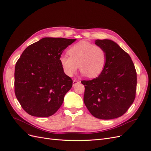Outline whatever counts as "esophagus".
Masks as SVG:
<instances>
[{"label": "esophagus", "instance_id": "34e87169", "mask_svg": "<svg viewBox=\"0 0 151 151\" xmlns=\"http://www.w3.org/2000/svg\"><path fill=\"white\" fill-rule=\"evenodd\" d=\"M78 83H80V81H78L76 80H74L73 81V86H75L76 84H77Z\"/></svg>", "mask_w": 151, "mask_h": 151}]
</instances>
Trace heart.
Returning a JSON list of instances; mask_svg holds the SVG:
<instances>
[{
    "label": "heart",
    "instance_id": "1",
    "mask_svg": "<svg viewBox=\"0 0 151 151\" xmlns=\"http://www.w3.org/2000/svg\"><path fill=\"white\" fill-rule=\"evenodd\" d=\"M70 57L61 55L59 61L64 73L72 76L80 67L84 75L91 78L99 76L106 64V53L100 46L82 40L70 47Z\"/></svg>",
    "mask_w": 151,
    "mask_h": 151
}]
</instances>
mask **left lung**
Returning <instances> with one entry per match:
<instances>
[{
    "label": "left lung",
    "mask_w": 151,
    "mask_h": 151,
    "mask_svg": "<svg viewBox=\"0 0 151 151\" xmlns=\"http://www.w3.org/2000/svg\"><path fill=\"white\" fill-rule=\"evenodd\" d=\"M95 42L106 51V64L96 78L81 81L85 87L84 102L94 117L112 119L122 116L133 103L137 71L129 54L116 43L108 39Z\"/></svg>",
    "instance_id": "obj_1"
}]
</instances>
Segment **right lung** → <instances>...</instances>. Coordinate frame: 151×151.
<instances>
[{
	"mask_svg": "<svg viewBox=\"0 0 151 151\" xmlns=\"http://www.w3.org/2000/svg\"><path fill=\"white\" fill-rule=\"evenodd\" d=\"M76 39L45 37L29 45L14 69V92L23 109L36 117H49L61 106L73 81L59 58Z\"/></svg>",
	"mask_w": 151,
	"mask_h": 151,
	"instance_id": "1",
	"label": "right lung"
}]
</instances>
